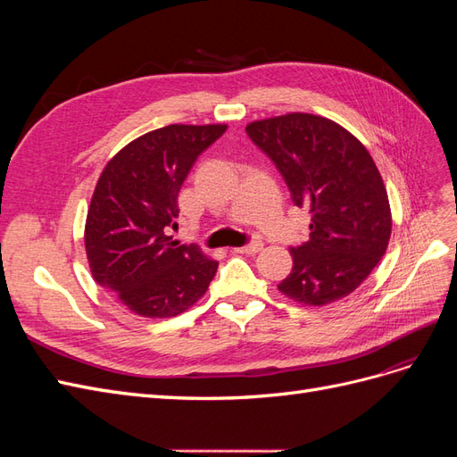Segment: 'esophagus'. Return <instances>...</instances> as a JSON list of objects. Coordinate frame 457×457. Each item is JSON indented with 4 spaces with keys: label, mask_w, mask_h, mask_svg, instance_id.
<instances>
[{
    "label": "esophagus",
    "mask_w": 457,
    "mask_h": 457,
    "mask_svg": "<svg viewBox=\"0 0 457 457\" xmlns=\"http://www.w3.org/2000/svg\"><path fill=\"white\" fill-rule=\"evenodd\" d=\"M261 250H262V242H259V240L247 244V245H242V247H234V252H238V253H257Z\"/></svg>",
    "instance_id": "34e87169"
}]
</instances>
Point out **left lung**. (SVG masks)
<instances>
[{"label":"left lung","mask_w":457,"mask_h":457,"mask_svg":"<svg viewBox=\"0 0 457 457\" xmlns=\"http://www.w3.org/2000/svg\"><path fill=\"white\" fill-rule=\"evenodd\" d=\"M282 173L311 234L292 247L294 269L278 284L292 301L324 307L353 294L386 252L391 205L366 146L328 118L292 112L245 126Z\"/></svg>","instance_id":"8db88e82"}]
</instances>
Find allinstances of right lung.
<instances>
[{"mask_svg":"<svg viewBox=\"0 0 457 457\" xmlns=\"http://www.w3.org/2000/svg\"><path fill=\"white\" fill-rule=\"evenodd\" d=\"M225 123H171L123 146L104 165L86 219V253L95 282L145 318L185 312L207 292L219 262L181 245L179 190Z\"/></svg>","mask_w":457,"mask_h":457,"instance_id":"1","label":"right lung"}]
</instances>
